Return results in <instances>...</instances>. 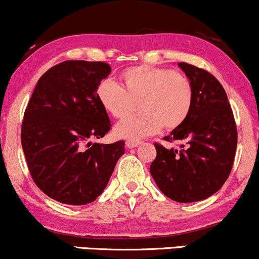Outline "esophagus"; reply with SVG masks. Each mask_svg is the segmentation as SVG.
I'll return each instance as SVG.
<instances>
[{
  "label": "esophagus",
  "mask_w": 259,
  "mask_h": 259,
  "mask_svg": "<svg viewBox=\"0 0 259 259\" xmlns=\"http://www.w3.org/2000/svg\"><path fill=\"white\" fill-rule=\"evenodd\" d=\"M139 144H141V142H138V141H127L126 142V147L130 148V149L137 148Z\"/></svg>",
  "instance_id": "1"
}]
</instances>
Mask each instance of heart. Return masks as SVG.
Returning a JSON list of instances; mask_svg holds the SVG:
<instances>
[{"label": "heart", "mask_w": 259, "mask_h": 259, "mask_svg": "<svg viewBox=\"0 0 259 259\" xmlns=\"http://www.w3.org/2000/svg\"><path fill=\"white\" fill-rule=\"evenodd\" d=\"M120 81L121 87L111 80L100 82V105L115 118H123L141 103L143 115L118 122L114 128L118 138L137 141L155 135L162 126L176 130L189 116L194 93L187 76L171 69L138 65L123 70Z\"/></svg>", "instance_id": "b5f03b06"}]
</instances>
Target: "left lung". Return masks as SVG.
I'll return each instance as SVG.
<instances>
[{"label": "left lung", "mask_w": 259, "mask_h": 259, "mask_svg": "<svg viewBox=\"0 0 259 259\" xmlns=\"http://www.w3.org/2000/svg\"><path fill=\"white\" fill-rule=\"evenodd\" d=\"M193 86V106L185 122L166 141H182L181 149L155 143L150 175L159 189L177 202L201 201L223 187L232 171L238 132L227 93L206 70L179 63Z\"/></svg>", "instance_id": "8db88e82"}]
</instances>
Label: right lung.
<instances>
[{
    "instance_id": "obj_1",
    "label": "right lung",
    "mask_w": 259,
    "mask_h": 259,
    "mask_svg": "<svg viewBox=\"0 0 259 259\" xmlns=\"http://www.w3.org/2000/svg\"><path fill=\"white\" fill-rule=\"evenodd\" d=\"M111 68L68 60L39 77L24 114L21 145L36 185L66 205H87L104 191L124 142L93 143L110 131L97 87Z\"/></svg>"
}]
</instances>
